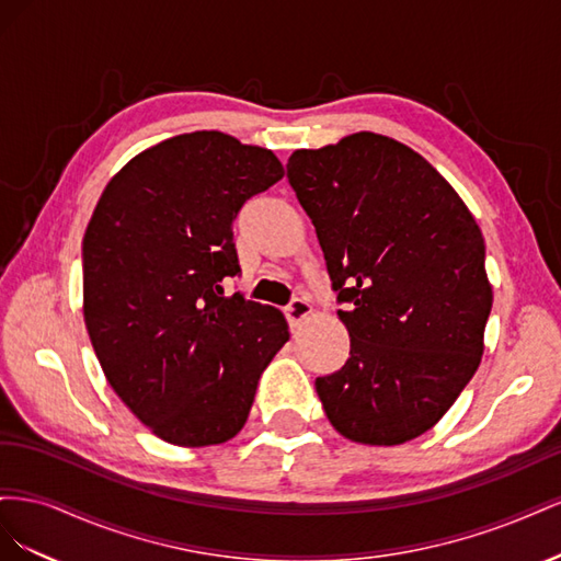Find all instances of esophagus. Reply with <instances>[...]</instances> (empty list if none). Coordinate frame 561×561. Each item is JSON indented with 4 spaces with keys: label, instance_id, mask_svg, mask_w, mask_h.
<instances>
[{
    "label": "esophagus",
    "instance_id": "esophagus-1",
    "mask_svg": "<svg viewBox=\"0 0 561 561\" xmlns=\"http://www.w3.org/2000/svg\"><path fill=\"white\" fill-rule=\"evenodd\" d=\"M283 313H285L287 322H290V328H297L299 322L311 313V301L304 299V297H295V299L283 309Z\"/></svg>",
    "mask_w": 561,
    "mask_h": 561
}]
</instances>
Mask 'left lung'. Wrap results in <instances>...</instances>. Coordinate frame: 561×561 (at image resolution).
<instances>
[{"instance_id":"left-lung-1","label":"left lung","mask_w":561,"mask_h":561,"mask_svg":"<svg viewBox=\"0 0 561 561\" xmlns=\"http://www.w3.org/2000/svg\"><path fill=\"white\" fill-rule=\"evenodd\" d=\"M287 180L325 252L346 365L316 379L353 443L402 445L433 428L484 351L491 285L484 239L451 184L407 145L355 133L297 149Z\"/></svg>"}]
</instances>
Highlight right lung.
I'll return each instance as SVG.
<instances>
[{
	"label": "right lung",
	"instance_id": "1",
	"mask_svg": "<svg viewBox=\"0 0 561 561\" xmlns=\"http://www.w3.org/2000/svg\"><path fill=\"white\" fill-rule=\"evenodd\" d=\"M283 175L274 151L184 133L128 161L93 210L83 320L114 393L165 443L231 439L290 339L278 309L219 285L241 274L236 215Z\"/></svg>",
	"mask_w": 561,
	"mask_h": 561
}]
</instances>
